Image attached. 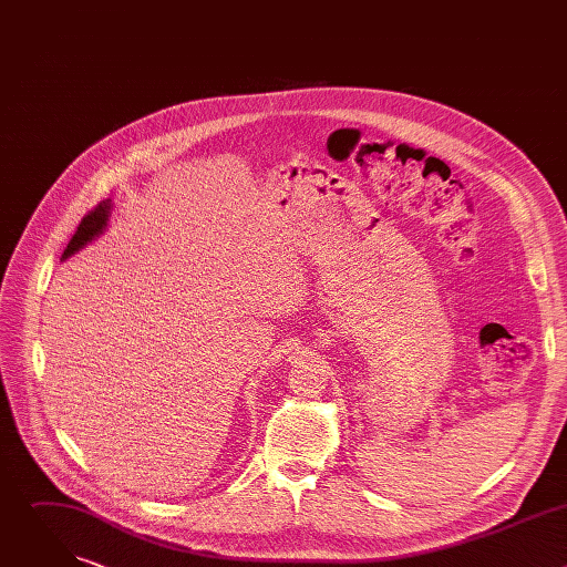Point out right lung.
Here are the masks:
<instances>
[{
  "label": "right lung",
  "mask_w": 567,
  "mask_h": 567,
  "mask_svg": "<svg viewBox=\"0 0 567 567\" xmlns=\"http://www.w3.org/2000/svg\"><path fill=\"white\" fill-rule=\"evenodd\" d=\"M110 210H112V199H105L94 210H90L83 219H80L73 237L69 239V245L62 254V260L71 258L75 251H80L85 245H90L92 239H96L105 230L107 219H110Z\"/></svg>",
  "instance_id": "right-lung-1"
}]
</instances>
